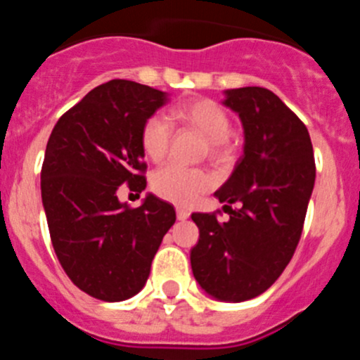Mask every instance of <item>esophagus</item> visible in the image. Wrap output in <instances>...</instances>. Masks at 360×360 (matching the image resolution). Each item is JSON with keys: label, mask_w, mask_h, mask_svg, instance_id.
Segmentation results:
<instances>
[{"label": "esophagus", "mask_w": 360, "mask_h": 360, "mask_svg": "<svg viewBox=\"0 0 360 360\" xmlns=\"http://www.w3.org/2000/svg\"><path fill=\"white\" fill-rule=\"evenodd\" d=\"M189 214H191V212L187 211V209L176 207V218L178 219H187V218H189Z\"/></svg>", "instance_id": "1"}]
</instances>
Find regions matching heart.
Here are the masks:
<instances>
[{"mask_svg":"<svg viewBox=\"0 0 360 360\" xmlns=\"http://www.w3.org/2000/svg\"><path fill=\"white\" fill-rule=\"evenodd\" d=\"M186 124L207 141L209 155L221 158L227 155V136L231 133V119L225 110L214 101L196 98L180 104L169 111V120L162 115H151L142 126V151L153 162L165 157L171 142V124ZM212 186V180L205 171L187 169L180 165H164L151 178V187L160 198L176 205H193L200 196Z\"/></svg>","mask_w":360,"mask_h":360,"instance_id":"1","label":"heart"}]
</instances>
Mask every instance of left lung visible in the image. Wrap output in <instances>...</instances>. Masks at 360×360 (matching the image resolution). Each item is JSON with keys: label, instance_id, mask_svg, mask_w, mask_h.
Instances as JSON below:
<instances>
[{"label": "left lung", "instance_id": "left-lung-1", "mask_svg": "<svg viewBox=\"0 0 360 360\" xmlns=\"http://www.w3.org/2000/svg\"><path fill=\"white\" fill-rule=\"evenodd\" d=\"M224 95V106L238 113L243 126V155L216 191L227 203V221L211 212L191 216L200 229L191 269L212 299L241 303L272 287L294 256L316 164L307 126L278 95L259 86Z\"/></svg>", "mask_w": 360, "mask_h": 360}]
</instances>
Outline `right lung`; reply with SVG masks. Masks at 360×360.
I'll list each match as a JSON object with an SVG mask.
<instances>
[{
	"label": "right lung",
	"instance_id": "obj_1",
	"mask_svg": "<svg viewBox=\"0 0 360 360\" xmlns=\"http://www.w3.org/2000/svg\"><path fill=\"white\" fill-rule=\"evenodd\" d=\"M169 101L165 91L115 79L57 120L41 169V198L57 259L82 292L124 301L144 288L176 212L148 193L136 209L119 186L146 189L142 126Z\"/></svg>",
	"mask_w": 360,
	"mask_h": 360
}]
</instances>
